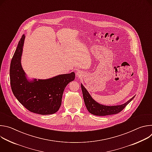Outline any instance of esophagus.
Listing matches in <instances>:
<instances>
[{"label": "esophagus", "instance_id": "esophagus-1", "mask_svg": "<svg viewBox=\"0 0 152 152\" xmlns=\"http://www.w3.org/2000/svg\"><path fill=\"white\" fill-rule=\"evenodd\" d=\"M83 73H82V72H80V71H78L77 72V73H76V75H77V76L78 77H82L83 75Z\"/></svg>", "mask_w": 152, "mask_h": 152}]
</instances>
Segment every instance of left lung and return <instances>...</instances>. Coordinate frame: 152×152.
Listing matches in <instances>:
<instances>
[{
	"instance_id": "left-lung-1",
	"label": "left lung",
	"mask_w": 152,
	"mask_h": 152,
	"mask_svg": "<svg viewBox=\"0 0 152 152\" xmlns=\"http://www.w3.org/2000/svg\"><path fill=\"white\" fill-rule=\"evenodd\" d=\"M81 88L86 109H87L90 113L94 115L98 116L110 115L120 113L127 106V104L131 102L135 97L134 96L132 98L129 99L127 102L122 104L115 106H106L99 103L96 100H94L91 96L87 90L84 87L82 83Z\"/></svg>"
}]
</instances>
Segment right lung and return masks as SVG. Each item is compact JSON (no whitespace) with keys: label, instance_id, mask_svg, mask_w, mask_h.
<instances>
[{"label":"right lung","instance_id":"1","mask_svg":"<svg viewBox=\"0 0 152 152\" xmlns=\"http://www.w3.org/2000/svg\"><path fill=\"white\" fill-rule=\"evenodd\" d=\"M25 36L23 35L11 59L10 76L12 91L29 111L41 115L56 113L61 105L66 86L75 78V73L59 75L47 79H28L21 64Z\"/></svg>","mask_w":152,"mask_h":152}]
</instances>
